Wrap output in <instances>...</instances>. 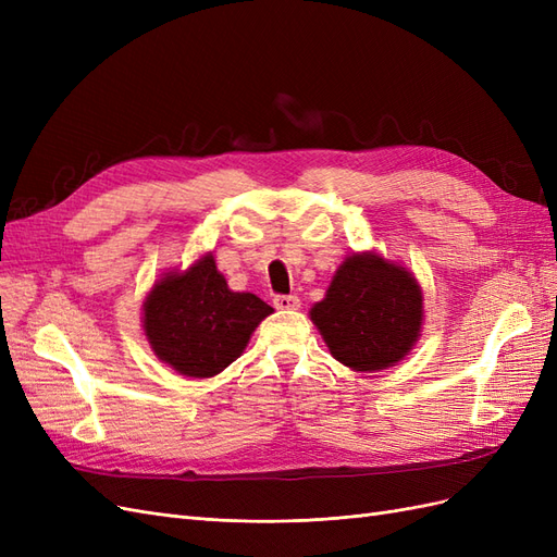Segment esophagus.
Here are the masks:
<instances>
[{"label": "esophagus", "instance_id": "obj_1", "mask_svg": "<svg viewBox=\"0 0 557 557\" xmlns=\"http://www.w3.org/2000/svg\"><path fill=\"white\" fill-rule=\"evenodd\" d=\"M274 307L281 311H295V309H299V297L297 295H276Z\"/></svg>", "mask_w": 557, "mask_h": 557}]
</instances>
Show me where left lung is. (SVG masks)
<instances>
[{
	"label": "left lung",
	"mask_w": 557,
	"mask_h": 557,
	"mask_svg": "<svg viewBox=\"0 0 557 557\" xmlns=\"http://www.w3.org/2000/svg\"><path fill=\"white\" fill-rule=\"evenodd\" d=\"M334 360L356 372L397 364L418 342L423 293L407 267L379 252H352L311 309Z\"/></svg>",
	"instance_id": "left-lung-1"
}]
</instances>
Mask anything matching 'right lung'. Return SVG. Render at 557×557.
<instances>
[{
  "instance_id": "add662e5",
  "label": "right lung",
  "mask_w": 557,
  "mask_h": 557,
  "mask_svg": "<svg viewBox=\"0 0 557 557\" xmlns=\"http://www.w3.org/2000/svg\"><path fill=\"white\" fill-rule=\"evenodd\" d=\"M274 313L252 293H232L211 252L156 281L144 301V332L178 374L209 379L237 360L252 330Z\"/></svg>"
}]
</instances>
